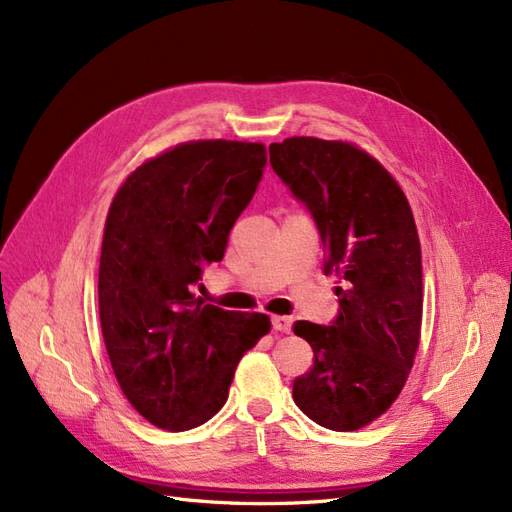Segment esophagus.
<instances>
[{
    "instance_id": "obj_1",
    "label": "esophagus",
    "mask_w": 512,
    "mask_h": 512,
    "mask_svg": "<svg viewBox=\"0 0 512 512\" xmlns=\"http://www.w3.org/2000/svg\"><path fill=\"white\" fill-rule=\"evenodd\" d=\"M271 324H273L275 331L290 333V329H292V318H288V316H271Z\"/></svg>"
}]
</instances>
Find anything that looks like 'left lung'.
Returning <instances> with one entry per match:
<instances>
[{"mask_svg":"<svg viewBox=\"0 0 512 512\" xmlns=\"http://www.w3.org/2000/svg\"><path fill=\"white\" fill-rule=\"evenodd\" d=\"M280 179L303 200L327 252L339 314L294 322L314 365L292 399L314 423L356 431L393 406L421 344V241L408 198L376 158L348 141L292 136L269 145Z\"/></svg>","mask_w":512,"mask_h":512,"instance_id":"1","label":"left lung"}]
</instances>
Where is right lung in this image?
Here are the masks:
<instances>
[{"label":"right lung","mask_w":512,"mask_h":512,"mask_svg":"<svg viewBox=\"0 0 512 512\" xmlns=\"http://www.w3.org/2000/svg\"><path fill=\"white\" fill-rule=\"evenodd\" d=\"M267 147L188 141L128 175L106 215L98 303L104 346L132 408L188 431L226 404L241 356L271 331L267 314L205 305L194 288L220 262L250 205Z\"/></svg>","instance_id":"right-lung-1"}]
</instances>
